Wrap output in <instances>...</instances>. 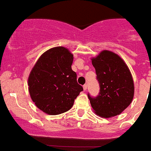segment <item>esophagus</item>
I'll return each instance as SVG.
<instances>
[{"instance_id":"34e87169","label":"esophagus","mask_w":151,"mask_h":151,"mask_svg":"<svg viewBox=\"0 0 151 151\" xmlns=\"http://www.w3.org/2000/svg\"><path fill=\"white\" fill-rule=\"evenodd\" d=\"M83 91H86V90L87 89V84H84V85L83 86Z\"/></svg>"}]
</instances>
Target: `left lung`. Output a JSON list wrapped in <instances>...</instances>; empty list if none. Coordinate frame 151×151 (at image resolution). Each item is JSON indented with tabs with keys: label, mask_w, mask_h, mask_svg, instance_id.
Masks as SVG:
<instances>
[{
	"label": "left lung",
	"mask_w": 151,
	"mask_h": 151,
	"mask_svg": "<svg viewBox=\"0 0 151 151\" xmlns=\"http://www.w3.org/2000/svg\"><path fill=\"white\" fill-rule=\"evenodd\" d=\"M91 61L101 87L97 97L88 94L93 111L104 118L121 114L134 98V83L130 69L121 57L107 50L91 58Z\"/></svg>",
	"instance_id": "1"
}]
</instances>
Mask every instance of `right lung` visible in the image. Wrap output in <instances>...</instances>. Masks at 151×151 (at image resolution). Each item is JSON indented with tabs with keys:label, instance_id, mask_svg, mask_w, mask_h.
I'll return each instance as SVG.
<instances>
[{
	"label": "right lung",
	"instance_id": "1",
	"mask_svg": "<svg viewBox=\"0 0 151 151\" xmlns=\"http://www.w3.org/2000/svg\"><path fill=\"white\" fill-rule=\"evenodd\" d=\"M73 56L64 47H52L40 55L28 77L30 98L47 114L69 111L83 91L71 69Z\"/></svg>",
	"mask_w": 151,
	"mask_h": 151
}]
</instances>
